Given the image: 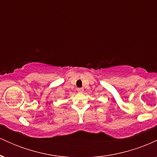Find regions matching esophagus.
<instances>
[{
  "instance_id": "34e87169",
  "label": "esophagus",
  "mask_w": 157,
  "mask_h": 157,
  "mask_svg": "<svg viewBox=\"0 0 157 157\" xmlns=\"http://www.w3.org/2000/svg\"><path fill=\"white\" fill-rule=\"evenodd\" d=\"M77 91H78L79 93L83 92V89H82V88H78V89H77Z\"/></svg>"
}]
</instances>
